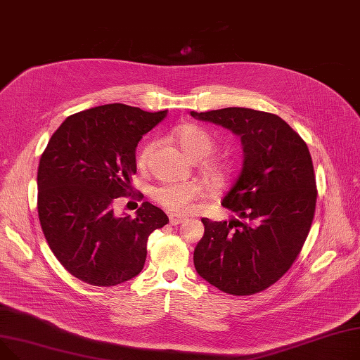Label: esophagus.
Wrapping results in <instances>:
<instances>
[{
    "mask_svg": "<svg viewBox=\"0 0 360 360\" xmlns=\"http://www.w3.org/2000/svg\"><path fill=\"white\" fill-rule=\"evenodd\" d=\"M168 218H170L172 225H180V224L186 222V218H181V217H177V215H170Z\"/></svg>",
    "mask_w": 360,
    "mask_h": 360,
    "instance_id": "obj_1",
    "label": "esophagus"
}]
</instances>
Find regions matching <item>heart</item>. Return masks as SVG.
<instances>
[{
    "label": "heart",
    "instance_id": "heart-1",
    "mask_svg": "<svg viewBox=\"0 0 360 360\" xmlns=\"http://www.w3.org/2000/svg\"><path fill=\"white\" fill-rule=\"evenodd\" d=\"M176 139L183 153L193 161L203 160L214 151L215 141L203 128L196 124H184L176 131ZM153 145H146L138 157V162L143 165L151 153ZM205 173L214 181L219 183L225 177V165L219 161H207L203 164ZM203 195L202 184L196 181L162 184L154 190V199L164 207L177 214L188 212L192 203Z\"/></svg>",
    "mask_w": 360,
    "mask_h": 360
}]
</instances>
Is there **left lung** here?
Here are the masks:
<instances>
[{
  "label": "left lung",
  "instance_id": "obj_1",
  "mask_svg": "<svg viewBox=\"0 0 360 360\" xmlns=\"http://www.w3.org/2000/svg\"><path fill=\"white\" fill-rule=\"evenodd\" d=\"M241 138V173L222 199L238 218H202L193 262L199 276L245 297L276 283L297 260L314 219L316 186L304 139L276 115L245 108L190 112Z\"/></svg>",
  "mask_w": 360,
  "mask_h": 360
}]
</instances>
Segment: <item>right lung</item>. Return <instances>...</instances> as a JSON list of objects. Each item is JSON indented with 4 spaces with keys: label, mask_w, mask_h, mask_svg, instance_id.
Returning a JSON list of instances; mask_svg holds the SVG:
<instances>
[{
    "label": "right lung",
    "mask_w": 360,
    "mask_h": 360,
    "mask_svg": "<svg viewBox=\"0 0 360 360\" xmlns=\"http://www.w3.org/2000/svg\"><path fill=\"white\" fill-rule=\"evenodd\" d=\"M167 116L122 103L68 116L48 142L37 168V214L59 263L93 286L135 278L146 241L168 218L150 202L136 217H116L117 198L131 195L142 135Z\"/></svg>",
    "instance_id": "obj_1"
}]
</instances>
